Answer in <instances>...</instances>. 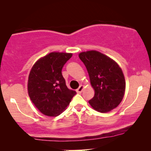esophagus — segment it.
Masks as SVG:
<instances>
[{"instance_id":"34e87169","label":"esophagus","mask_w":151,"mask_h":151,"mask_svg":"<svg viewBox=\"0 0 151 151\" xmlns=\"http://www.w3.org/2000/svg\"><path fill=\"white\" fill-rule=\"evenodd\" d=\"M84 88V85H80L79 86V88H78V89H76V92H77L78 93H81L82 92V91H83Z\"/></svg>"}]
</instances>
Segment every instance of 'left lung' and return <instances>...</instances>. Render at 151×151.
I'll return each instance as SVG.
<instances>
[{"mask_svg": "<svg viewBox=\"0 0 151 151\" xmlns=\"http://www.w3.org/2000/svg\"><path fill=\"white\" fill-rule=\"evenodd\" d=\"M83 62L89 76L95 95L88 101L95 110L107 113L116 108L125 93L126 82L122 70L112 58L91 50L78 55Z\"/></svg>", "mask_w": 151, "mask_h": 151, "instance_id": "8db88e82", "label": "left lung"}]
</instances>
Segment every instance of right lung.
<instances>
[{
  "instance_id": "add662e5",
  "label": "right lung",
  "mask_w": 151,
  "mask_h": 151,
  "mask_svg": "<svg viewBox=\"0 0 151 151\" xmlns=\"http://www.w3.org/2000/svg\"><path fill=\"white\" fill-rule=\"evenodd\" d=\"M71 53L51 52L37 60L28 78L30 100L42 114L55 117L67 109L76 94L66 85L62 69Z\"/></svg>"
}]
</instances>
